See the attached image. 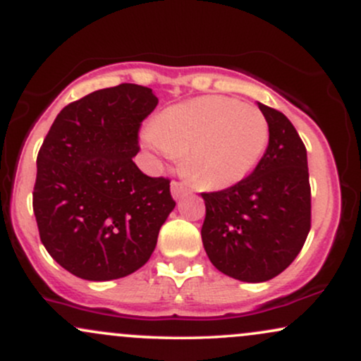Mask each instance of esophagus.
Returning <instances> with one entry per match:
<instances>
[{
    "label": "esophagus",
    "mask_w": 361,
    "mask_h": 361,
    "mask_svg": "<svg viewBox=\"0 0 361 361\" xmlns=\"http://www.w3.org/2000/svg\"><path fill=\"white\" fill-rule=\"evenodd\" d=\"M186 192H188V190H186L185 185L178 183V181H171V195H173V198H176V200H178V198L185 197Z\"/></svg>",
    "instance_id": "1"
}]
</instances>
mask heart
Listing matches in <instances>:
<instances>
[{
  "label": "heart",
  "mask_w": 361,
  "mask_h": 361,
  "mask_svg": "<svg viewBox=\"0 0 361 361\" xmlns=\"http://www.w3.org/2000/svg\"><path fill=\"white\" fill-rule=\"evenodd\" d=\"M270 127L256 106L221 94L176 103L142 134L152 151L181 156L190 176L205 190H224L251 175L268 146Z\"/></svg>",
  "instance_id": "obj_1"
}]
</instances>
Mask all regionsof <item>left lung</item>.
Masks as SVG:
<instances>
[{
    "mask_svg": "<svg viewBox=\"0 0 361 361\" xmlns=\"http://www.w3.org/2000/svg\"><path fill=\"white\" fill-rule=\"evenodd\" d=\"M270 139L241 183L202 193V241L209 259L231 279L259 283L297 258L310 231L307 151L283 114L258 103Z\"/></svg>",
    "mask_w": 361,
    "mask_h": 361,
    "instance_id": "1",
    "label": "left lung"
}]
</instances>
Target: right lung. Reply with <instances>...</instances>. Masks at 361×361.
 <instances>
[{
    "instance_id": "add662e5",
    "label": "right lung",
    "mask_w": 361,
    "mask_h": 361,
    "mask_svg": "<svg viewBox=\"0 0 361 361\" xmlns=\"http://www.w3.org/2000/svg\"><path fill=\"white\" fill-rule=\"evenodd\" d=\"M151 88L123 85L69 103L37 156L34 214L40 241L64 270L106 281L137 271L175 209L169 180L135 166Z\"/></svg>"
}]
</instances>
